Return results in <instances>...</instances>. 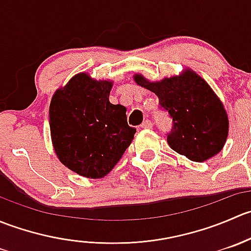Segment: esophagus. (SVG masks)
<instances>
[{
    "mask_svg": "<svg viewBox=\"0 0 251 251\" xmlns=\"http://www.w3.org/2000/svg\"><path fill=\"white\" fill-rule=\"evenodd\" d=\"M141 127L144 128V130H149V128L153 127V124H151V120H144L143 123H142Z\"/></svg>",
    "mask_w": 251,
    "mask_h": 251,
    "instance_id": "1",
    "label": "esophagus"
}]
</instances>
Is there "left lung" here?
<instances>
[{
	"instance_id": "left-lung-1",
	"label": "left lung",
	"mask_w": 251,
	"mask_h": 251,
	"mask_svg": "<svg viewBox=\"0 0 251 251\" xmlns=\"http://www.w3.org/2000/svg\"><path fill=\"white\" fill-rule=\"evenodd\" d=\"M133 80L155 93L174 127L168 143L189 160L203 163L219 154L228 136V115L209 83L187 68L179 75L151 81L137 73Z\"/></svg>"
}]
</instances>
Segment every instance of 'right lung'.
Segmentation results:
<instances>
[{
  "instance_id": "right-lung-1",
  "label": "right lung",
  "mask_w": 251,
  "mask_h": 251,
  "mask_svg": "<svg viewBox=\"0 0 251 251\" xmlns=\"http://www.w3.org/2000/svg\"><path fill=\"white\" fill-rule=\"evenodd\" d=\"M113 81L74 75L50 104V140L60 163L86 178H102L118 164L136 133L126 108L111 104Z\"/></svg>"
}]
</instances>
